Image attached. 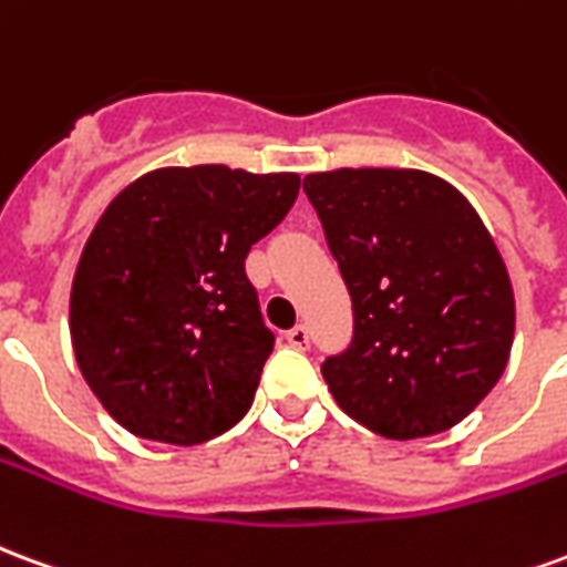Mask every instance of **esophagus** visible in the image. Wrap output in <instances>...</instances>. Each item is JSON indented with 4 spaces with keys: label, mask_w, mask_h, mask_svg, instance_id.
Listing matches in <instances>:
<instances>
[{
    "label": "esophagus",
    "mask_w": 567,
    "mask_h": 567,
    "mask_svg": "<svg viewBox=\"0 0 567 567\" xmlns=\"http://www.w3.org/2000/svg\"><path fill=\"white\" fill-rule=\"evenodd\" d=\"M285 340H288V346H295V349H307L309 346V331L303 328V324H295L291 331L285 333Z\"/></svg>",
    "instance_id": "34e87169"
}]
</instances>
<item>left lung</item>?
<instances>
[{"instance_id":"left-lung-1","label":"left lung","mask_w":567,"mask_h":567,"mask_svg":"<svg viewBox=\"0 0 567 567\" xmlns=\"http://www.w3.org/2000/svg\"><path fill=\"white\" fill-rule=\"evenodd\" d=\"M352 297V343L324 358L333 401L392 440L458 425L507 368L513 288L474 206L422 169L303 178Z\"/></svg>"}]
</instances>
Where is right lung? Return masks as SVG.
I'll use <instances>...</instances> for the list:
<instances>
[{"mask_svg":"<svg viewBox=\"0 0 567 567\" xmlns=\"http://www.w3.org/2000/svg\"><path fill=\"white\" fill-rule=\"evenodd\" d=\"M300 175L166 166L117 194L81 251L69 331L117 425L194 446L246 416L276 337L248 282L251 246L295 206Z\"/></svg>","mask_w":567,"mask_h":567,"instance_id":"obj_1","label":"right lung"}]
</instances>
